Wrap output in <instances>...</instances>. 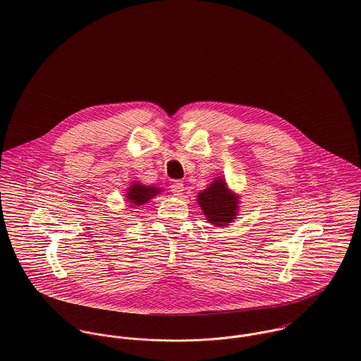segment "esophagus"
Segmentation results:
<instances>
[{"mask_svg": "<svg viewBox=\"0 0 361 361\" xmlns=\"http://www.w3.org/2000/svg\"><path fill=\"white\" fill-rule=\"evenodd\" d=\"M170 190H171L173 195H176V197H180V195H183V191H184V184H183V183H180V181H176V183H173V184L170 185Z\"/></svg>", "mask_w": 361, "mask_h": 361, "instance_id": "34e87169", "label": "esophagus"}]
</instances>
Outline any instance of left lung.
<instances>
[{
  "label": "left lung",
  "instance_id": "8db88e82",
  "mask_svg": "<svg viewBox=\"0 0 361 361\" xmlns=\"http://www.w3.org/2000/svg\"><path fill=\"white\" fill-rule=\"evenodd\" d=\"M198 203L206 220L216 227H226L237 219L238 197L233 194L224 178H214V181L198 194Z\"/></svg>",
  "mask_w": 361,
  "mask_h": 361
}]
</instances>
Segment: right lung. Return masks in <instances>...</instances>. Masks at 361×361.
<instances>
[{
  "label": "right lung",
  "mask_w": 361,
  "mask_h": 361,
  "mask_svg": "<svg viewBox=\"0 0 361 361\" xmlns=\"http://www.w3.org/2000/svg\"><path fill=\"white\" fill-rule=\"evenodd\" d=\"M161 188L152 187V185H144L141 183H133L130 188L127 190L126 198L127 202L131 203V207L138 209V206H142L148 203L152 198H155L158 194H161Z\"/></svg>",
  "instance_id": "add662e5"
}]
</instances>
